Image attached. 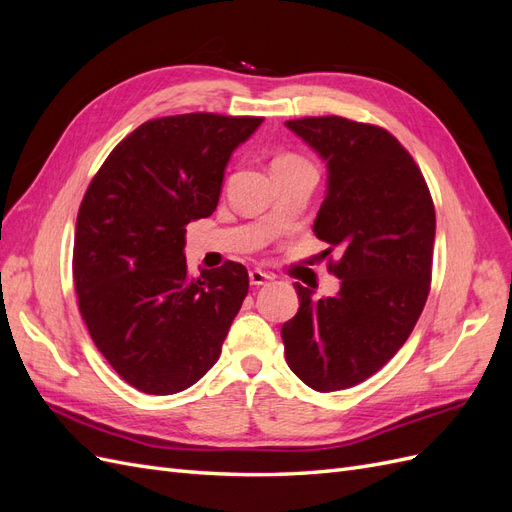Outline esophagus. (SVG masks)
<instances>
[{
	"label": "esophagus",
	"instance_id": "1",
	"mask_svg": "<svg viewBox=\"0 0 512 512\" xmlns=\"http://www.w3.org/2000/svg\"><path fill=\"white\" fill-rule=\"evenodd\" d=\"M271 280H273V277L269 273H265V271H260V269H252L250 271V284L252 286H265Z\"/></svg>",
	"mask_w": 512,
	"mask_h": 512
}]
</instances>
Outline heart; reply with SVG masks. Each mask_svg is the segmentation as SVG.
<instances>
[{
	"label": "heart",
	"mask_w": 512,
	"mask_h": 512,
	"mask_svg": "<svg viewBox=\"0 0 512 512\" xmlns=\"http://www.w3.org/2000/svg\"><path fill=\"white\" fill-rule=\"evenodd\" d=\"M292 162H305L301 156H294V153H284V156H277L273 164H292Z\"/></svg>",
	"instance_id": "b5f03b06"
}]
</instances>
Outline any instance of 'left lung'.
Listing matches in <instances>:
<instances>
[{
	"instance_id": "obj_1",
	"label": "left lung",
	"mask_w": 512,
	"mask_h": 512,
	"mask_svg": "<svg viewBox=\"0 0 512 512\" xmlns=\"http://www.w3.org/2000/svg\"><path fill=\"white\" fill-rule=\"evenodd\" d=\"M286 126L327 160L314 232L329 243L324 254L342 252L329 258L342 290L312 301V290L294 284L301 305L282 327L284 354L309 389L342 391L389 363L421 316L436 209L421 168L389 130L337 115Z\"/></svg>"
}]
</instances>
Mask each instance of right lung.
<instances>
[{
	"label": "right lung",
	"instance_id": "add662e5",
	"mask_svg": "<svg viewBox=\"0 0 512 512\" xmlns=\"http://www.w3.org/2000/svg\"><path fill=\"white\" fill-rule=\"evenodd\" d=\"M262 117L188 113L149 119L108 153L76 218L72 275L87 331L117 374L173 395L220 359L250 277L226 260L200 275L185 226L218 207L224 168Z\"/></svg>",
	"mask_w": 512,
	"mask_h": 512
}]
</instances>
